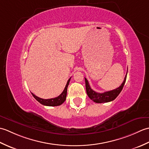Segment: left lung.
<instances>
[{"label": "left lung", "mask_w": 149, "mask_h": 149, "mask_svg": "<svg viewBox=\"0 0 149 149\" xmlns=\"http://www.w3.org/2000/svg\"><path fill=\"white\" fill-rule=\"evenodd\" d=\"M127 74H126V75L125 76L124 80H123L122 84L120 85L118 88H116L115 90L106 91V92L101 93H97L96 91H95L91 89L88 80L86 78H84L85 83H86V90L88 96L90 97V99L91 100H92L93 102L96 103H105L111 102V101L115 100L116 98L118 97V95L123 89V87L124 86L125 83L126 78H127Z\"/></svg>", "instance_id": "obj_1"}]
</instances>
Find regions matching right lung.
<instances>
[{
  "label": "right lung",
  "mask_w": 149,
  "mask_h": 149,
  "mask_svg": "<svg viewBox=\"0 0 149 149\" xmlns=\"http://www.w3.org/2000/svg\"><path fill=\"white\" fill-rule=\"evenodd\" d=\"M70 78L67 81V83L66 84V86L64 90H63V92L59 95L58 97L52 98V99H41V98L36 96L35 95H34L33 93H31L34 97V99H35L38 102H39L40 104H43L44 106H58L61 105L63 102H65L66 100V93H67V88L68 86L70 83Z\"/></svg>",
  "instance_id": "right-lung-1"
}]
</instances>
